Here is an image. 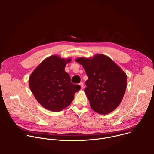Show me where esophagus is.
Segmentation results:
<instances>
[{
	"instance_id": "esophagus-1",
	"label": "esophagus",
	"mask_w": 154,
	"mask_h": 154,
	"mask_svg": "<svg viewBox=\"0 0 154 154\" xmlns=\"http://www.w3.org/2000/svg\"><path fill=\"white\" fill-rule=\"evenodd\" d=\"M80 86H81V88H82V89H83V88H84V85H83V83L82 82H81V83H80Z\"/></svg>"
}]
</instances>
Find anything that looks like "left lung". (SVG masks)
Returning <instances> with one entry per match:
<instances>
[{
    "label": "left lung",
    "instance_id": "8db88e82",
    "mask_svg": "<svg viewBox=\"0 0 154 154\" xmlns=\"http://www.w3.org/2000/svg\"><path fill=\"white\" fill-rule=\"evenodd\" d=\"M75 61L82 65L88 77L85 92L92 109L103 115L114 111L120 104L126 91V73L104 54L79 57Z\"/></svg>",
    "mask_w": 154,
    "mask_h": 154
}]
</instances>
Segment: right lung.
I'll return each instance as SVG.
<instances>
[{
    "label": "right lung",
    "instance_id": "obj_1",
    "mask_svg": "<svg viewBox=\"0 0 154 154\" xmlns=\"http://www.w3.org/2000/svg\"><path fill=\"white\" fill-rule=\"evenodd\" d=\"M71 58L51 56L45 59L29 79L30 89L38 103L45 109L59 112L71 103L74 94L80 89L71 83L65 68Z\"/></svg>",
    "mask_w": 154,
    "mask_h": 154
}]
</instances>
